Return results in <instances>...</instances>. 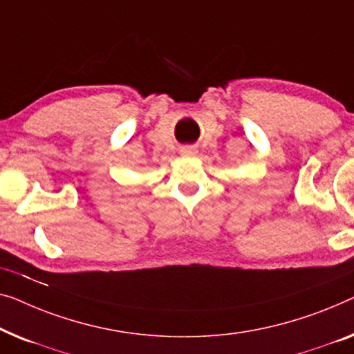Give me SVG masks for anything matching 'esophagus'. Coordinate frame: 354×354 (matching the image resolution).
Segmentation results:
<instances>
[{
  "mask_svg": "<svg viewBox=\"0 0 354 354\" xmlns=\"http://www.w3.org/2000/svg\"><path fill=\"white\" fill-rule=\"evenodd\" d=\"M197 151H196V147H192V146H184V147H181V153L183 156H194V153H196Z\"/></svg>",
  "mask_w": 354,
  "mask_h": 354,
  "instance_id": "1",
  "label": "esophagus"
}]
</instances>
